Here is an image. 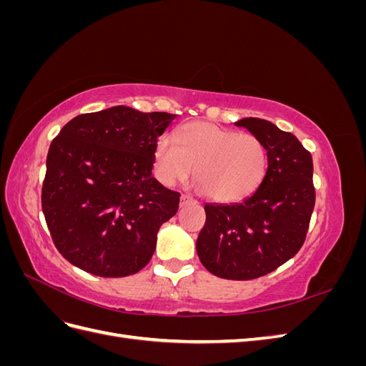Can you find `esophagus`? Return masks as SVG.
Masks as SVG:
<instances>
[{
    "label": "esophagus",
    "instance_id": "esophagus-1",
    "mask_svg": "<svg viewBox=\"0 0 366 366\" xmlns=\"http://www.w3.org/2000/svg\"><path fill=\"white\" fill-rule=\"evenodd\" d=\"M189 202H192V198L189 197V195H182L180 197V206H183V204H186V203H189Z\"/></svg>",
    "mask_w": 366,
    "mask_h": 366
}]
</instances>
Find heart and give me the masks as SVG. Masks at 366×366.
I'll return each instance as SVG.
<instances>
[{
    "label": "heart",
    "mask_w": 366,
    "mask_h": 366,
    "mask_svg": "<svg viewBox=\"0 0 366 366\" xmlns=\"http://www.w3.org/2000/svg\"><path fill=\"white\" fill-rule=\"evenodd\" d=\"M175 139L180 147L164 136L154 151V171L166 186L184 182L194 169L195 183L207 198L235 203L257 191L267 172V148L250 132L192 122L177 129Z\"/></svg>",
    "instance_id": "b5f03b06"
}]
</instances>
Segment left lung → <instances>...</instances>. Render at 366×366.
I'll use <instances>...</instances> for the list:
<instances>
[{"mask_svg": "<svg viewBox=\"0 0 366 366\" xmlns=\"http://www.w3.org/2000/svg\"><path fill=\"white\" fill-rule=\"evenodd\" d=\"M258 136L269 154L259 187L235 204H206V223L197 239L204 267L218 278L247 281L276 270L302 247L316 192L313 160L292 132L272 122H235Z\"/></svg>", "mask_w": 366, "mask_h": 366, "instance_id": "left-lung-1", "label": "left lung"}]
</instances>
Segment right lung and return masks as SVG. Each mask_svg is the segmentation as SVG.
<instances>
[{
	"mask_svg": "<svg viewBox=\"0 0 366 366\" xmlns=\"http://www.w3.org/2000/svg\"><path fill=\"white\" fill-rule=\"evenodd\" d=\"M175 119L113 107L71 119L53 139L42 212L62 257L88 273L122 278L140 272L180 194L152 174L157 139Z\"/></svg>",
	"mask_w": 366,
	"mask_h": 366,
	"instance_id": "obj_1",
	"label": "right lung"
}]
</instances>
